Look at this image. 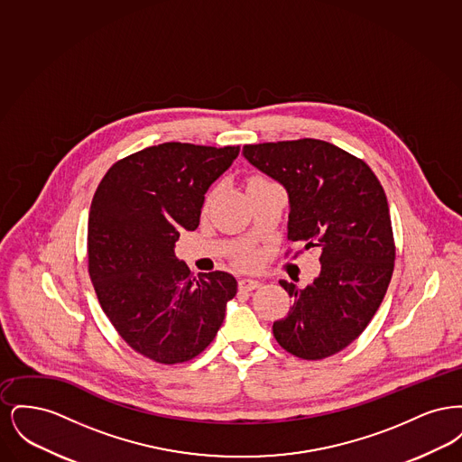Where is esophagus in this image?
<instances>
[{
	"mask_svg": "<svg viewBox=\"0 0 462 462\" xmlns=\"http://www.w3.org/2000/svg\"><path fill=\"white\" fill-rule=\"evenodd\" d=\"M262 286L260 281H254V279H241L239 281V289L241 291H253V289H258Z\"/></svg>",
	"mask_w": 462,
	"mask_h": 462,
	"instance_id": "esophagus-1",
	"label": "esophagus"
}]
</instances>
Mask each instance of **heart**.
<instances>
[{"mask_svg": "<svg viewBox=\"0 0 462 462\" xmlns=\"http://www.w3.org/2000/svg\"><path fill=\"white\" fill-rule=\"evenodd\" d=\"M258 181H266V180L262 178V176H254V178H251V180H249V183H258ZM208 204H209V198L206 200V206H208ZM244 263H251V258H245V260H244Z\"/></svg>", "mask_w": 462, "mask_h": 462, "instance_id": "obj_1", "label": "heart"}]
</instances>
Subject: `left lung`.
<instances>
[{"label":"left lung","mask_w":462,"mask_h":462,"mask_svg":"<svg viewBox=\"0 0 462 462\" xmlns=\"http://www.w3.org/2000/svg\"><path fill=\"white\" fill-rule=\"evenodd\" d=\"M242 154L284 185L287 239L322 251L313 284L279 282L292 307L273 322L277 343L303 360L341 352L369 326L393 275L392 218L377 176L362 159L315 138L244 145Z\"/></svg>","instance_id":"left-lung-1"}]
</instances>
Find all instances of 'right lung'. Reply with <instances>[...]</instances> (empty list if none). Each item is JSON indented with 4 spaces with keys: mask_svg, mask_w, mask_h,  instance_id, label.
<instances>
[{
    "mask_svg": "<svg viewBox=\"0 0 462 462\" xmlns=\"http://www.w3.org/2000/svg\"><path fill=\"white\" fill-rule=\"evenodd\" d=\"M239 151L147 147L112 164L91 200L88 272L98 303L133 350L159 364L204 352L237 292L226 272L194 277L176 258L175 242L198 228L204 194Z\"/></svg>",
    "mask_w": 462,
    "mask_h": 462,
    "instance_id": "right-lung-1",
    "label": "right lung"
}]
</instances>
